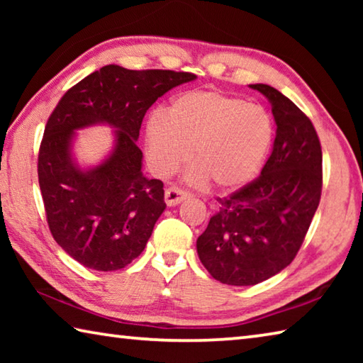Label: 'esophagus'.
Listing matches in <instances>:
<instances>
[{"instance_id":"obj_1","label":"esophagus","mask_w":363,"mask_h":363,"mask_svg":"<svg viewBox=\"0 0 363 363\" xmlns=\"http://www.w3.org/2000/svg\"><path fill=\"white\" fill-rule=\"evenodd\" d=\"M190 194L187 190L179 189V187H169L167 189V192H164V201H167L168 206H176L179 205L181 201H184L187 199Z\"/></svg>"}]
</instances>
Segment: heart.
<instances>
[{
  "label": "heart",
  "instance_id": "heart-1",
  "mask_svg": "<svg viewBox=\"0 0 363 363\" xmlns=\"http://www.w3.org/2000/svg\"><path fill=\"white\" fill-rule=\"evenodd\" d=\"M274 139L267 110L220 91L199 89L177 96L168 113L157 110L145 126L152 169L167 176L192 155L195 184L213 181L219 190L247 186L259 173Z\"/></svg>",
  "mask_w": 363,
  "mask_h": 363
}]
</instances>
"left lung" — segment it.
Returning <instances> with one entry per match:
<instances>
[{
    "instance_id": "1",
    "label": "left lung",
    "mask_w": 363,
    "mask_h": 363,
    "mask_svg": "<svg viewBox=\"0 0 363 363\" xmlns=\"http://www.w3.org/2000/svg\"><path fill=\"white\" fill-rule=\"evenodd\" d=\"M272 106L274 149L261 176L225 199L196 240L213 279L250 286L298 255L322 194V147L312 121L272 86L250 84Z\"/></svg>"
}]
</instances>
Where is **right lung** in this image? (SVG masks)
I'll return each mask as SVG.
<instances>
[{
    "mask_svg": "<svg viewBox=\"0 0 363 363\" xmlns=\"http://www.w3.org/2000/svg\"><path fill=\"white\" fill-rule=\"evenodd\" d=\"M194 73L106 65L62 96L49 116L38 153V181L49 230L84 267L118 270L143 253L167 208L163 182L143 174L136 145L144 115L158 97ZM116 128L111 155L83 170L71 155L77 129Z\"/></svg>",
    "mask_w": 363,
    "mask_h": 363,
    "instance_id": "add662e5",
    "label": "right lung"
}]
</instances>
